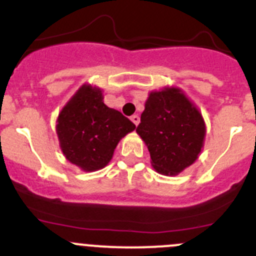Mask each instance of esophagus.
<instances>
[{
	"mask_svg": "<svg viewBox=\"0 0 256 256\" xmlns=\"http://www.w3.org/2000/svg\"><path fill=\"white\" fill-rule=\"evenodd\" d=\"M131 121H132V122L138 126V122H140V118H138V115H132L131 116Z\"/></svg>",
	"mask_w": 256,
	"mask_h": 256,
	"instance_id": "obj_1",
	"label": "esophagus"
}]
</instances>
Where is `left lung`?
Instances as JSON below:
<instances>
[{
  "label": "left lung",
  "mask_w": 256,
  "mask_h": 256,
  "mask_svg": "<svg viewBox=\"0 0 256 256\" xmlns=\"http://www.w3.org/2000/svg\"><path fill=\"white\" fill-rule=\"evenodd\" d=\"M158 174L175 176L196 161L204 146V118L178 88L152 91L136 128Z\"/></svg>",
  "instance_id": "left-lung-1"
}]
</instances>
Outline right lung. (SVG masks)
I'll use <instances>...</instances> for the list:
<instances>
[{
  "instance_id": "obj_1",
  "label": "right lung",
  "mask_w": 256,
  "mask_h": 256,
  "mask_svg": "<svg viewBox=\"0 0 256 256\" xmlns=\"http://www.w3.org/2000/svg\"><path fill=\"white\" fill-rule=\"evenodd\" d=\"M102 91L81 86L57 118L60 146L68 161L84 171L105 168L118 141L136 126L120 111L104 104Z\"/></svg>"
}]
</instances>
